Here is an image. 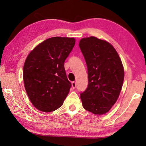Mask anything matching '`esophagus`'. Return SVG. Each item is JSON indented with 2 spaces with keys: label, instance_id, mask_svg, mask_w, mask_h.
<instances>
[{
  "label": "esophagus",
  "instance_id": "esophagus-1",
  "mask_svg": "<svg viewBox=\"0 0 146 146\" xmlns=\"http://www.w3.org/2000/svg\"><path fill=\"white\" fill-rule=\"evenodd\" d=\"M71 85H72V88L73 89H75L76 84V82H71Z\"/></svg>",
  "mask_w": 146,
  "mask_h": 146
}]
</instances>
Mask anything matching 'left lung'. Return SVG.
<instances>
[{
  "label": "left lung",
  "mask_w": 146,
  "mask_h": 146,
  "mask_svg": "<svg viewBox=\"0 0 146 146\" xmlns=\"http://www.w3.org/2000/svg\"><path fill=\"white\" fill-rule=\"evenodd\" d=\"M79 47L88 67V86L80 93L86 110L105 114L117 102L122 90L124 71L118 53L111 44L95 36L83 38Z\"/></svg>",
  "instance_id": "left-lung-1"
}]
</instances>
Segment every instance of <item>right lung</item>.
<instances>
[{
  "label": "right lung",
  "mask_w": 146,
  "mask_h": 146,
  "mask_svg": "<svg viewBox=\"0 0 146 146\" xmlns=\"http://www.w3.org/2000/svg\"><path fill=\"white\" fill-rule=\"evenodd\" d=\"M75 39L51 37L32 50L24 62V87L32 104L43 112H51L62 105L71 86L64 62Z\"/></svg>",
  "instance_id": "right-lung-1"
}]
</instances>
